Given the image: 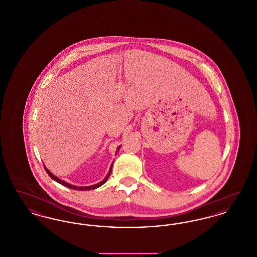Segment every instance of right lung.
I'll return each instance as SVG.
<instances>
[{
	"label": "right lung",
	"instance_id": "obj_1",
	"mask_svg": "<svg viewBox=\"0 0 257 257\" xmlns=\"http://www.w3.org/2000/svg\"><path fill=\"white\" fill-rule=\"evenodd\" d=\"M119 148H120V147H118V148H117V151H118V149H119ZM116 153H117V152H116ZM112 164H113V163H112ZM112 164H111V166H110V171H109L108 175L106 176V178H104V180H102V181H101V182H99V183L94 184V185H91V186H86V187H77V186H74V185H71V184L67 183V182H65V181L61 180L60 178H58L57 176H55L52 172H50V171H48V169H47V168H45V166H44V169H45L46 172L48 173V175H49L50 177H51L53 180H55L56 182L61 184V185L65 186V187H68V188H70V189H73V190H78V191H86V190H94V189H96V188H99L100 186H102L103 184L105 183V182L108 180V178H109V176H110V173H111Z\"/></svg>",
	"mask_w": 257,
	"mask_h": 257
}]
</instances>
